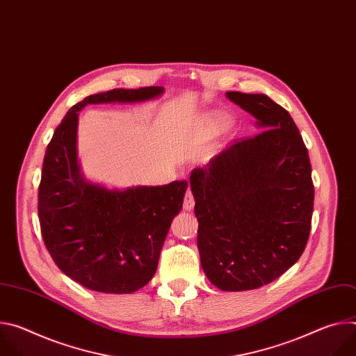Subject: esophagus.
Instances as JSON below:
<instances>
[{"mask_svg":"<svg viewBox=\"0 0 356 356\" xmlns=\"http://www.w3.org/2000/svg\"><path fill=\"white\" fill-rule=\"evenodd\" d=\"M194 204H195V200H194V195L191 193V190L188 188L184 194V201H183V209L186 211H191L194 209Z\"/></svg>","mask_w":356,"mask_h":356,"instance_id":"34e87169","label":"esophagus"}]
</instances>
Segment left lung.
<instances>
[{
    "instance_id": "8db88e82",
    "label": "left lung",
    "mask_w": 356,
    "mask_h": 356,
    "mask_svg": "<svg viewBox=\"0 0 356 356\" xmlns=\"http://www.w3.org/2000/svg\"><path fill=\"white\" fill-rule=\"evenodd\" d=\"M227 97L264 131L194 169L190 186L202 270L218 289L242 291L276 280L298 261L312 229L314 184L290 114L265 94Z\"/></svg>"
}]
</instances>
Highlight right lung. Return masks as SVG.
Instances as JSON below:
<instances>
[{
    "label": "right lung",
    "instance_id": "right-lung-1",
    "mask_svg": "<svg viewBox=\"0 0 356 356\" xmlns=\"http://www.w3.org/2000/svg\"><path fill=\"white\" fill-rule=\"evenodd\" d=\"M162 92V87H142L88 95L69 110L46 147L38 191L42 238L58 268L90 290L128 294L154 277L187 181L122 191L86 181L76 155L79 111L87 104L138 103Z\"/></svg>",
    "mask_w": 356,
    "mask_h": 356
}]
</instances>
